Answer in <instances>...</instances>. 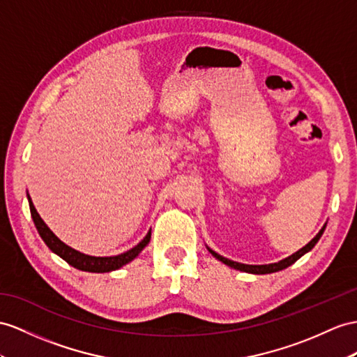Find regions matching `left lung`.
Listing matches in <instances>:
<instances>
[{"label":"left lung","instance_id":"left-lung-1","mask_svg":"<svg viewBox=\"0 0 357 357\" xmlns=\"http://www.w3.org/2000/svg\"><path fill=\"white\" fill-rule=\"evenodd\" d=\"M326 225H327V223H324V226L321 227V229H319V232L314 236L312 240H310V241L305 245V248H301V249L297 250L296 253H292L291 257H288V258H285V259H282V261H279V262H274V264H264V266H249V264H241V262L227 259V258L222 257V255H218L217 252H214L213 249H209L208 245H206V249H208L209 253L213 255V257H214L215 259L222 261L223 264H226L227 267L235 268V270H240V271H244V273H252V274H268V273L280 271V270H283V268H287V267L292 266V264H294L297 259H300L301 257H303L305 253L312 250L314 245L318 243V240L321 238V235H323V232H324V229H326Z\"/></svg>","mask_w":357,"mask_h":357}]
</instances>
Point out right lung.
I'll return each instance as SVG.
<instances>
[{
    "label": "right lung",
    "instance_id": "right-lung-1",
    "mask_svg": "<svg viewBox=\"0 0 357 357\" xmlns=\"http://www.w3.org/2000/svg\"><path fill=\"white\" fill-rule=\"evenodd\" d=\"M26 199H29V205H30V213L33 217V222L36 229H38L39 235L42 236V240L45 241V244L48 245V248L59 255L61 259H65L69 266L75 267L81 271H89V273H108V271H114L119 270L121 267L126 266L128 262H131L132 259H135L139 257L140 252L146 248V245L149 244L151 241V231L146 234L144 238L134 245L132 249L126 250L121 255H114V257H90V255L86 253H81L75 249L69 248L68 244L63 243L59 236L54 234L50 227L47 226L42 220V217L39 215V213L36 211V208L33 205V200L29 195V191H26Z\"/></svg>",
    "mask_w": 357,
    "mask_h": 357
}]
</instances>
